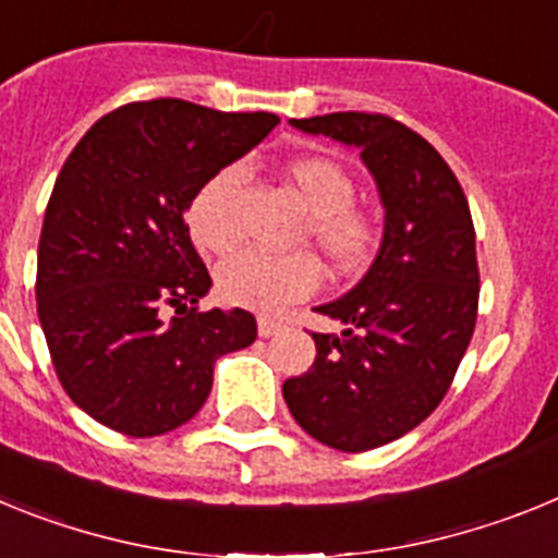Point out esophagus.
I'll return each instance as SVG.
<instances>
[{"mask_svg":"<svg viewBox=\"0 0 558 558\" xmlns=\"http://www.w3.org/2000/svg\"><path fill=\"white\" fill-rule=\"evenodd\" d=\"M256 329H259V338H270L282 329V322H276V318H268V315H259L256 318Z\"/></svg>","mask_w":558,"mask_h":558,"instance_id":"esophagus-1","label":"esophagus"}]
</instances>
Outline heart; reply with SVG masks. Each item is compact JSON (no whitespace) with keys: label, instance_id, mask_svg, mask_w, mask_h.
Listing matches in <instances>:
<instances>
[{"label":"heart","instance_id":"heart-1","mask_svg":"<svg viewBox=\"0 0 558 558\" xmlns=\"http://www.w3.org/2000/svg\"><path fill=\"white\" fill-rule=\"evenodd\" d=\"M284 175L310 209L304 236L318 248L324 263L338 274H352L372 259L377 248V223L366 209L354 206V181L347 170L322 156H304L284 167ZM243 167H223L192 198L186 223L195 245L209 254H226L240 243V195ZM322 270L310 254L270 256L243 251L218 270V293L226 304L279 313L315 293Z\"/></svg>","mask_w":558,"mask_h":558}]
</instances>
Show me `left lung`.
<instances>
[{
	"mask_svg": "<svg viewBox=\"0 0 558 558\" xmlns=\"http://www.w3.org/2000/svg\"><path fill=\"white\" fill-rule=\"evenodd\" d=\"M290 125L360 147L386 209L368 274L343 299L315 307L347 329L313 332L315 363L282 386L315 441L366 452L422 425L456 377L481 293L475 226L456 172L402 122L338 111Z\"/></svg>",
	"mask_w": 558,
	"mask_h": 558,
	"instance_id": "left-lung-1",
	"label": "left lung"
}]
</instances>
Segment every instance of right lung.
Masks as SVG:
<instances>
[{
    "label": "right lung",
    "mask_w": 558,
    "mask_h": 558,
    "mask_svg": "<svg viewBox=\"0 0 558 558\" xmlns=\"http://www.w3.org/2000/svg\"><path fill=\"white\" fill-rule=\"evenodd\" d=\"M276 122L161 97L106 113L69 153L38 240V322L63 391L100 425L175 430L218 357L256 340L248 310H198L211 279L184 211Z\"/></svg>",
    "instance_id": "1"
}]
</instances>
